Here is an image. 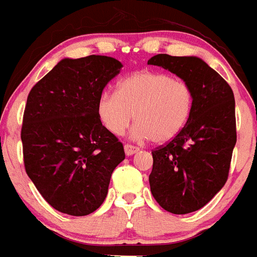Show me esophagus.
I'll list each match as a JSON object with an SVG mask.
<instances>
[{
	"mask_svg": "<svg viewBox=\"0 0 257 257\" xmlns=\"http://www.w3.org/2000/svg\"><path fill=\"white\" fill-rule=\"evenodd\" d=\"M138 151H139V148L134 147L131 144H126V146H124V154H126L127 156H133V155L137 154Z\"/></svg>",
	"mask_w": 257,
	"mask_h": 257,
	"instance_id": "1",
	"label": "esophagus"
}]
</instances>
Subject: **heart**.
<instances>
[{
    "mask_svg": "<svg viewBox=\"0 0 257 257\" xmlns=\"http://www.w3.org/2000/svg\"><path fill=\"white\" fill-rule=\"evenodd\" d=\"M193 101V90L185 81L158 72H138L118 82L115 94L99 97L97 115L106 130L119 137L134 114V139L167 143L184 130Z\"/></svg>",
    "mask_w": 257,
    "mask_h": 257,
    "instance_id": "1",
    "label": "heart"
}]
</instances>
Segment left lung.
Returning a JSON list of instances; mask_svg holds the SVG:
<instances>
[{
	"label": "left lung",
	"instance_id": "8db88e82",
	"mask_svg": "<svg viewBox=\"0 0 257 257\" xmlns=\"http://www.w3.org/2000/svg\"><path fill=\"white\" fill-rule=\"evenodd\" d=\"M179 76L193 90L184 130L152 151V196L172 214L203 207L224 186L236 143L235 98L226 80L197 56L159 54L148 60Z\"/></svg>",
	"mask_w": 257,
	"mask_h": 257
}]
</instances>
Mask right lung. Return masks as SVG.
<instances>
[{
    "instance_id": "obj_1",
    "label": "right lung",
    "mask_w": 257,
    "mask_h": 257,
    "mask_svg": "<svg viewBox=\"0 0 257 257\" xmlns=\"http://www.w3.org/2000/svg\"><path fill=\"white\" fill-rule=\"evenodd\" d=\"M123 67L114 57H65L31 89L21 139L25 168L44 200L75 217L105 201L123 146L97 115L102 90Z\"/></svg>"
}]
</instances>
